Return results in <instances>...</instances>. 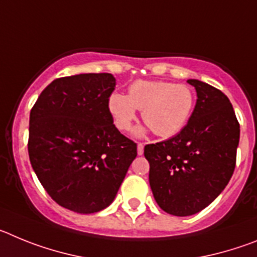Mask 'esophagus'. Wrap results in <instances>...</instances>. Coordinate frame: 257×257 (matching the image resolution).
Returning <instances> with one entry per match:
<instances>
[{"instance_id": "obj_1", "label": "esophagus", "mask_w": 257, "mask_h": 257, "mask_svg": "<svg viewBox=\"0 0 257 257\" xmlns=\"http://www.w3.org/2000/svg\"><path fill=\"white\" fill-rule=\"evenodd\" d=\"M143 153H144V144L143 143H138V154L142 156Z\"/></svg>"}]
</instances>
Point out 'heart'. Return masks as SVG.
<instances>
[{"instance_id": "heart-1", "label": "heart", "mask_w": 257, "mask_h": 257, "mask_svg": "<svg viewBox=\"0 0 257 257\" xmlns=\"http://www.w3.org/2000/svg\"><path fill=\"white\" fill-rule=\"evenodd\" d=\"M194 105L190 87L165 81H136L127 95L113 92L108 110L119 131H128L136 119V109L143 110V121L161 138H171L187 124Z\"/></svg>"}]
</instances>
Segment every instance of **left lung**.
Wrapping results in <instances>:
<instances>
[{"instance_id":"obj_1","label":"left lung","mask_w":257,"mask_h":257,"mask_svg":"<svg viewBox=\"0 0 257 257\" xmlns=\"http://www.w3.org/2000/svg\"><path fill=\"white\" fill-rule=\"evenodd\" d=\"M197 103L174 138L145 145L149 184L165 212L189 216L207 207L228 185L235 169L239 123L228 96L198 79Z\"/></svg>"}]
</instances>
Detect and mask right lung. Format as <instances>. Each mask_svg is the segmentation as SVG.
Returning a JSON list of instances; mask_svg holds the SVG:
<instances>
[{
    "mask_svg": "<svg viewBox=\"0 0 257 257\" xmlns=\"http://www.w3.org/2000/svg\"><path fill=\"white\" fill-rule=\"evenodd\" d=\"M110 73L54 79L29 115L28 153L38 180L54 201L78 213L108 207L138 154L136 143L113 124Z\"/></svg>",
    "mask_w": 257,
    "mask_h": 257,
    "instance_id": "right-lung-1",
    "label": "right lung"
}]
</instances>
